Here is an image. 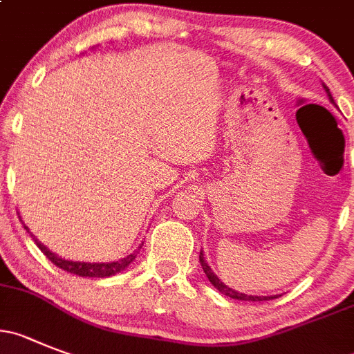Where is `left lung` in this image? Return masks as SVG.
<instances>
[{"mask_svg": "<svg viewBox=\"0 0 354 354\" xmlns=\"http://www.w3.org/2000/svg\"><path fill=\"white\" fill-rule=\"evenodd\" d=\"M325 88H326V87H325ZM326 92H328V97L332 99V102H333V97H332V94H330L328 88H326ZM199 262H201V266H203L204 272H206L207 279H209V281H211V285H213L214 288L218 290V292L225 293V295H227V297H230V299H237V300H252V302H260V300H270V299H274V297H255V295H246V293H239V292H236V290L229 288V286H227L225 283L220 281V279H218V277H216V274H214L213 270L209 269V266H207L206 260H204L203 252H201V255H199Z\"/></svg>", "mask_w": 354, "mask_h": 354, "instance_id": "1", "label": "left lung"}]
</instances>
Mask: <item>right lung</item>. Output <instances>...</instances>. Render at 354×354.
<instances>
[{
	"instance_id": "obj_1",
	"label": "right lung",
	"mask_w": 354,
	"mask_h": 354,
	"mask_svg": "<svg viewBox=\"0 0 354 354\" xmlns=\"http://www.w3.org/2000/svg\"><path fill=\"white\" fill-rule=\"evenodd\" d=\"M28 229V227H26ZM29 232V229H28ZM32 236V234H31ZM36 243V246L39 248L43 252V255H47V259L50 260L54 266H57L59 269L66 270V272H71V274H77V276H82V277H108V276H113V274L120 272V270H124L125 267L129 266V263L132 262V260L136 259V253H131L129 257H125V259L118 260V262H111V263H85V262H69V260H64L61 259V257H57L55 253H52L48 248L43 246L41 243H39L36 237H32Z\"/></svg>"
}]
</instances>
